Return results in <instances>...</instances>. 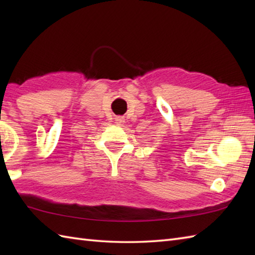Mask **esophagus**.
I'll return each instance as SVG.
<instances>
[{
	"label": "esophagus",
	"instance_id": "1",
	"mask_svg": "<svg viewBox=\"0 0 255 255\" xmlns=\"http://www.w3.org/2000/svg\"><path fill=\"white\" fill-rule=\"evenodd\" d=\"M115 123L119 126H122V125L125 124V117L124 116H116L115 117Z\"/></svg>",
	"mask_w": 255,
	"mask_h": 255
}]
</instances>
